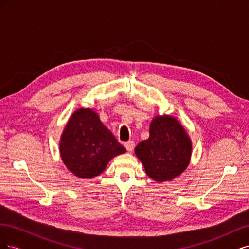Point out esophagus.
<instances>
[{
	"label": "esophagus",
	"mask_w": 249,
	"mask_h": 249,
	"mask_svg": "<svg viewBox=\"0 0 249 249\" xmlns=\"http://www.w3.org/2000/svg\"><path fill=\"white\" fill-rule=\"evenodd\" d=\"M124 147L126 148L127 152L132 153V152H133V149H134V147H135V143H134V141L129 140V141L124 142Z\"/></svg>",
	"instance_id": "esophagus-1"
}]
</instances>
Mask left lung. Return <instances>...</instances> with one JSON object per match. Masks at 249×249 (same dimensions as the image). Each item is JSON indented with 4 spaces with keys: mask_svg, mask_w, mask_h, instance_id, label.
<instances>
[{
    "mask_svg": "<svg viewBox=\"0 0 249 249\" xmlns=\"http://www.w3.org/2000/svg\"><path fill=\"white\" fill-rule=\"evenodd\" d=\"M191 149V140L183 125L175 117L163 115L152 120L148 139L139 143L135 154L150 178L168 182L188 167Z\"/></svg>",
    "mask_w": 249,
    "mask_h": 249,
    "instance_id": "left-lung-1",
    "label": "left lung"
}]
</instances>
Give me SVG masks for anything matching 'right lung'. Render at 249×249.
Listing matches in <instances>:
<instances>
[{"instance_id":"add662e5","label":"right lung","mask_w":249,"mask_h":249,"mask_svg":"<svg viewBox=\"0 0 249 249\" xmlns=\"http://www.w3.org/2000/svg\"><path fill=\"white\" fill-rule=\"evenodd\" d=\"M125 148L91 109L72 113L60 139V155L74 176L92 178L100 176L109 161Z\"/></svg>"}]
</instances>
